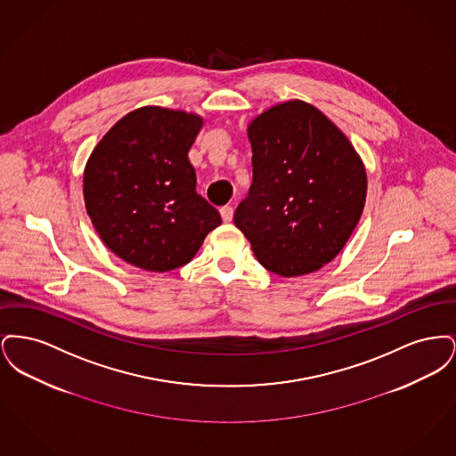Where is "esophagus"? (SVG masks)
I'll return each instance as SVG.
<instances>
[{
  "label": "esophagus",
  "mask_w": 456,
  "mask_h": 456,
  "mask_svg": "<svg viewBox=\"0 0 456 456\" xmlns=\"http://www.w3.org/2000/svg\"><path fill=\"white\" fill-rule=\"evenodd\" d=\"M220 216H222V220H224V222H231V220H232V216H234V208H232V207H229V205H225V207H222V208H220Z\"/></svg>",
  "instance_id": "1"
}]
</instances>
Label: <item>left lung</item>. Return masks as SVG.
<instances>
[{
    "label": "left lung",
    "instance_id": "left-lung-1",
    "mask_svg": "<svg viewBox=\"0 0 456 456\" xmlns=\"http://www.w3.org/2000/svg\"><path fill=\"white\" fill-rule=\"evenodd\" d=\"M253 183L234 214L256 260L296 277L333 260L366 203V169L322 110L289 101L248 128Z\"/></svg>",
    "mask_w": 456,
    "mask_h": 456
}]
</instances>
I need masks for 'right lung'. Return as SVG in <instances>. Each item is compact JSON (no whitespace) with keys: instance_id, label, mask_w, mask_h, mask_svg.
Wrapping results in <instances>:
<instances>
[{"instance_id":"add662e5","label":"right lung","mask_w":456,"mask_h":456,"mask_svg":"<svg viewBox=\"0 0 456 456\" xmlns=\"http://www.w3.org/2000/svg\"><path fill=\"white\" fill-rule=\"evenodd\" d=\"M201 118L183 110L136 109L97 143L84 174V198L95 231L121 260L169 272L195 256L222 224L196 191L188 152Z\"/></svg>"}]
</instances>
